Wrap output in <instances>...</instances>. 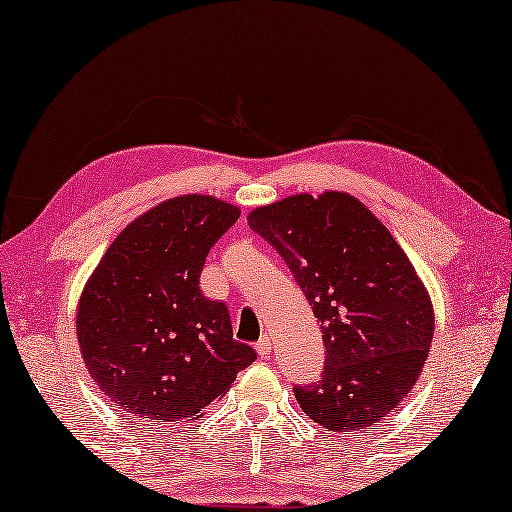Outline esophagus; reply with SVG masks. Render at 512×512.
<instances>
[{"label": "esophagus", "instance_id": "obj_1", "mask_svg": "<svg viewBox=\"0 0 512 512\" xmlns=\"http://www.w3.org/2000/svg\"><path fill=\"white\" fill-rule=\"evenodd\" d=\"M256 352L261 359H268V354L272 352V340L268 338V335H263V338L256 342Z\"/></svg>", "mask_w": 512, "mask_h": 512}]
</instances>
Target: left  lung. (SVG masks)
<instances>
[{
  "label": "left lung",
  "mask_w": 512,
  "mask_h": 512,
  "mask_svg": "<svg viewBox=\"0 0 512 512\" xmlns=\"http://www.w3.org/2000/svg\"><path fill=\"white\" fill-rule=\"evenodd\" d=\"M296 277L321 324L319 382L293 387L312 422L359 431L415 387L433 338V305L410 258L370 209L342 191L298 193L247 216Z\"/></svg>",
  "instance_id": "1"
}]
</instances>
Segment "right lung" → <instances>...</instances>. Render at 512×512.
I'll use <instances>...</instances> for the list:
<instances>
[{
    "label": "right lung",
    "mask_w": 512,
    "mask_h": 512,
    "mask_svg": "<svg viewBox=\"0 0 512 512\" xmlns=\"http://www.w3.org/2000/svg\"><path fill=\"white\" fill-rule=\"evenodd\" d=\"M237 216L212 195L160 202L121 230L83 286L81 356L104 396L130 415L198 419L256 361L233 338L226 303L200 291L209 249Z\"/></svg>",
    "instance_id": "add662e5"
}]
</instances>
